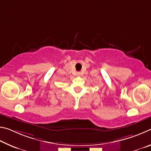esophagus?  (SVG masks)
Here are the masks:
<instances>
[{"label":"esophagus","instance_id":"esophagus-1","mask_svg":"<svg viewBox=\"0 0 151 151\" xmlns=\"http://www.w3.org/2000/svg\"><path fill=\"white\" fill-rule=\"evenodd\" d=\"M78 75H80V73H78Z\"/></svg>","mask_w":151,"mask_h":151}]
</instances>
